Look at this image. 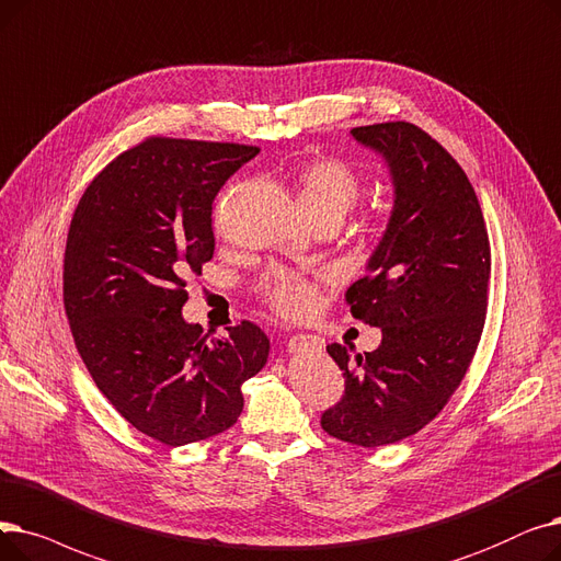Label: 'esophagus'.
I'll use <instances>...</instances> for the list:
<instances>
[{"label":"esophagus","instance_id":"obj_1","mask_svg":"<svg viewBox=\"0 0 561 561\" xmlns=\"http://www.w3.org/2000/svg\"><path fill=\"white\" fill-rule=\"evenodd\" d=\"M324 350V340L319 335L310 333H297L287 340V352L299 354V352H322Z\"/></svg>","mask_w":561,"mask_h":561}]
</instances>
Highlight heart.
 <instances>
[{
    "label": "heart",
    "instance_id": "heart-1",
    "mask_svg": "<svg viewBox=\"0 0 561 561\" xmlns=\"http://www.w3.org/2000/svg\"><path fill=\"white\" fill-rule=\"evenodd\" d=\"M360 194V175L342 159H314L299 173V201L312 224L327 219L342 224ZM319 283H322V276H306L295 270H272L260 280V291L276 312L285 317H304L317 304Z\"/></svg>",
    "mask_w": 561,
    "mask_h": 561
}]
</instances>
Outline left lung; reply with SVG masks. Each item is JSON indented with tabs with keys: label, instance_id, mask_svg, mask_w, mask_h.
Returning a JSON list of instances; mask_svg holds the SVG:
<instances>
[{
	"label": "left lung",
	"instance_id": "obj_1",
	"mask_svg": "<svg viewBox=\"0 0 561 561\" xmlns=\"http://www.w3.org/2000/svg\"><path fill=\"white\" fill-rule=\"evenodd\" d=\"M352 137L390 169L394 205L367 276L346 289L352 314L381 329L356 358L327 346L344 377L322 430L381 447L417 434L461 386L482 337L491 247L472 184L436 139L413 123L354 127Z\"/></svg>",
	"mask_w": 561,
	"mask_h": 561
}]
</instances>
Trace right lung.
Masks as SVG:
<instances>
[{"label": "right lung", "mask_w": 561, "mask_h": 561, "mask_svg": "<svg viewBox=\"0 0 561 561\" xmlns=\"http://www.w3.org/2000/svg\"><path fill=\"white\" fill-rule=\"evenodd\" d=\"M260 150L150 137L106 164L72 215L64 306L89 375L141 434L178 447L217 436L244 409L242 383L270 337L186 324L184 278L215 255L211 203Z\"/></svg>", "instance_id": "add662e5"}]
</instances>
